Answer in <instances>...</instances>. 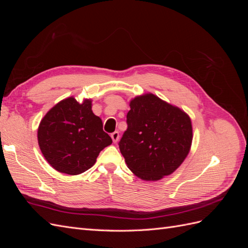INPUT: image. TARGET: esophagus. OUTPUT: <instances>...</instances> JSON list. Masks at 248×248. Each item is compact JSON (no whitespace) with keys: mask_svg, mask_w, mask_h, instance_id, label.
<instances>
[{"mask_svg":"<svg viewBox=\"0 0 248 248\" xmlns=\"http://www.w3.org/2000/svg\"><path fill=\"white\" fill-rule=\"evenodd\" d=\"M110 138H111L112 141H114V142H117V141L119 140L120 134H119V132H118V131H115V132H112V133L110 134Z\"/></svg>","mask_w":248,"mask_h":248,"instance_id":"obj_1","label":"esophagus"}]
</instances>
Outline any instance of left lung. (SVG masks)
Returning a JSON list of instances; mask_svg holds the SVG:
<instances>
[{
	"instance_id": "8db88e82",
	"label": "left lung",
	"mask_w": 248,
	"mask_h": 248,
	"mask_svg": "<svg viewBox=\"0 0 248 248\" xmlns=\"http://www.w3.org/2000/svg\"><path fill=\"white\" fill-rule=\"evenodd\" d=\"M119 148L128 169L145 181L172 174L190 151V117L152 93L134 97Z\"/></svg>"
}]
</instances>
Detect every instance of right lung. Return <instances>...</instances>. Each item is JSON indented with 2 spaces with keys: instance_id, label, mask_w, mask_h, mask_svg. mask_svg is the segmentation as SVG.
<instances>
[{
  "instance_id": "obj_1",
  "label": "right lung",
  "mask_w": 248,
  "mask_h": 248,
  "mask_svg": "<svg viewBox=\"0 0 248 248\" xmlns=\"http://www.w3.org/2000/svg\"><path fill=\"white\" fill-rule=\"evenodd\" d=\"M44 158L56 170L79 175L94 166L101 150L112 140L94 115L92 100L73 96L58 102L43 117L37 131Z\"/></svg>"
}]
</instances>
